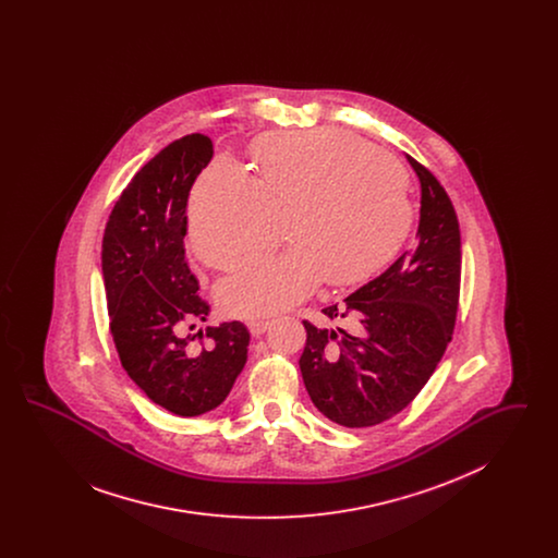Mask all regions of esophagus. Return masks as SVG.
<instances>
[{
	"mask_svg": "<svg viewBox=\"0 0 558 558\" xmlns=\"http://www.w3.org/2000/svg\"><path fill=\"white\" fill-rule=\"evenodd\" d=\"M246 326H248V330H251L253 337H262V335H266L267 328H269L271 324H269L267 319H251Z\"/></svg>",
	"mask_w": 558,
	"mask_h": 558,
	"instance_id": "1",
	"label": "esophagus"
}]
</instances>
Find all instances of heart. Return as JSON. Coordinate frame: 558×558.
Returning a JSON list of instances; mask_svg holds the SVG:
<instances>
[{"label":"heart","mask_w":558,"mask_h":558,"mask_svg":"<svg viewBox=\"0 0 558 558\" xmlns=\"http://www.w3.org/2000/svg\"><path fill=\"white\" fill-rule=\"evenodd\" d=\"M259 180L221 157L190 196V242L213 267L262 253L271 219H284V255L240 267L217 287L234 318H266L305 301L328 278L355 284L387 266L412 228L398 160L347 130L269 135L255 150Z\"/></svg>","instance_id":"heart-1"}]
</instances>
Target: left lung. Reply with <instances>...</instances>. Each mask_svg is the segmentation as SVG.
I'll return each instance as SVG.
<instances>
[{
  "label": "left lung",
  "instance_id": "8db88e82",
  "mask_svg": "<svg viewBox=\"0 0 558 558\" xmlns=\"http://www.w3.org/2000/svg\"><path fill=\"white\" fill-rule=\"evenodd\" d=\"M421 182L416 242L343 303L305 324L299 360L305 389L337 425L360 428L389 421L421 393L451 341L458 312L462 244L450 196L435 175L405 155Z\"/></svg>",
  "mask_w": 558,
  "mask_h": 558
}]
</instances>
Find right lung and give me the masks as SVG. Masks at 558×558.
Wrapping results in <instances>:
<instances>
[{
	"label": "right lung",
	"mask_w": 558,
	"mask_h": 558,
	"mask_svg": "<svg viewBox=\"0 0 558 558\" xmlns=\"http://www.w3.org/2000/svg\"><path fill=\"white\" fill-rule=\"evenodd\" d=\"M209 135L190 133L148 160L110 213L102 276L110 332L121 364L155 403L178 416H201L230 396L246 364L251 332L242 322L190 330L207 322L209 303L186 259L187 196L211 162Z\"/></svg>",
	"instance_id": "1"
}]
</instances>
